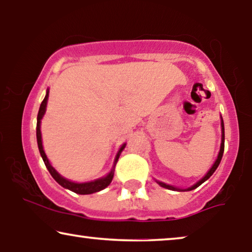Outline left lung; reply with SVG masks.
Instances as JSON below:
<instances>
[{"label":"left lung","instance_id":"8db88e82","mask_svg":"<svg viewBox=\"0 0 252 252\" xmlns=\"http://www.w3.org/2000/svg\"><path fill=\"white\" fill-rule=\"evenodd\" d=\"M223 149H225V127H223V120L221 118V144H220V150H219V154H218V157H217V159L215 161V164L212 165V167L210 168L208 173H206L204 177H203L201 180H199L198 182H196V184L194 186H191V187L189 188H186V189H180V188H177V187H173V186H170V185H166L164 184V182H160V181H157L156 182L158 185L160 186V187H164L166 189H170V190H178V191H189V190H192V189L197 188L198 186H201L203 182L208 180V179L211 177V175L215 173V171L217 170V167L219 166L220 161H221V158H222V155H223Z\"/></svg>","mask_w":252,"mask_h":252}]
</instances>
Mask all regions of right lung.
Listing matches in <instances>:
<instances>
[{
	"label": "right lung",
	"instance_id": "add662e5",
	"mask_svg": "<svg viewBox=\"0 0 252 252\" xmlns=\"http://www.w3.org/2000/svg\"><path fill=\"white\" fill-rule=\"evenodd\" d=\"M48 96H49V89H47V94H46V96H44L43 101H42V103H41V105H40L39 113H37V123H36L37 147H39L40 155H41V157H42V159L44 161V165H46V167L48 168V171H49V173L51 174V177H53L55 180H56L58 184L62 186V187L66 188V189H68V190L75 192V194L88 195V194H93V192L103 190V189L106 188L110 184H111V181H112V179H113V173H115V166H116L117 161H118V158L120 156V154H122V151L124 150V148H125L126 144L124 143L123 146H122V148H120V149H119L118 154H117V156H116L115 164H113L112 170H111V172H110L108 175H106V177L99 178V179H97V180H94V181H91V182H82V184H78V182H72L70 180H67V179L63 178L60 173H58L56 170H55L53 166H51V164L49 163V160H48L46 154H44L43 146H42V137H41L40 125H41V119L43 118L44 112H46Z\"/></svg>",
	"mask_w": 252,
	"mask_h": 252
}]
</instances>
